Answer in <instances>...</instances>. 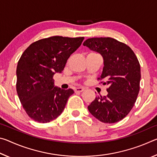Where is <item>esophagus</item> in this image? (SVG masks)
I'll list each match as a JSON object with an SVG mask.
<instances>
[{
	"mask_svg": "<svg viewBox=\"0 0 157 157\" xmlns=\"http://www.w3.org/2000/svg\"><path fill=\"white\" fill-rule=\"evenodd\" d=\"M84 90V88H82V87H78L75 89V93L77 92H82Z\"/></svg>",
	"mask_w": 157,
	"mask_h": 157,
	"instance_id": "esophagus-1",
	"label": "esophagus"
}]
</instances>
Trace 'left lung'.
Segmentation results:
<instances>
[{
  "instance_id": "obj_1",
  "label": "left lung",
  "mask_w": 157,
  "mask_h": 157,
  "mask_svg": "<svg viewBox=\"0 0 157 157\" xmlns=\"http://www.w3.org/2000/svg\"><path fill=\"white\" fill-rule=\"evenodd\" d=\"M84 46L97 52L104 59L100 78L109 85L106 96H98L88 106L95 118L114 123L128 114L136 102L140 89V67L136 55L125 44L111 37L86 39Z\"/></svg>"
}]
</instances>
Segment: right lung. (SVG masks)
Segmentation results:
<instances>
[{
    "instance_id": "1",
    "label": "right lung",
    "mask_w": 157,
    "mask_h": 157,
    "mask_svg": "<svg viewBox=\"0 0 157 157\" xmlns=\"http://www.w3.org/2000/svg\"><path fill=\"white\" fill-rule=\"evenodd\" d=\"M84 39L61 36L42 39L30 44L21 55L17 68V91L25 112L34 121L49 123L64 109L74 91L55 86L53 76L62 72Z\"/></svg>"
}]
</instances>
